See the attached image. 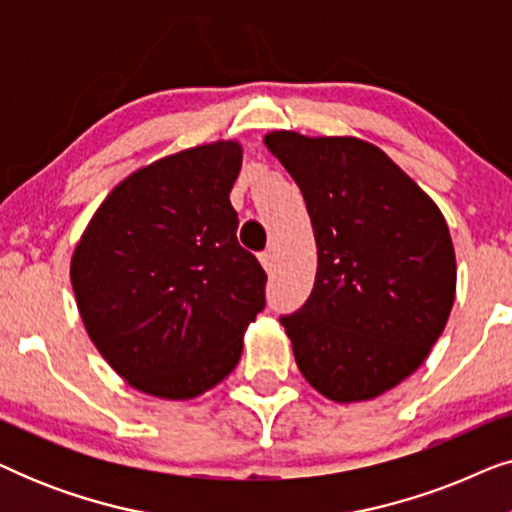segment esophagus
<instances>
[{"label": "esophagus", "instance_id": "1", "mask_svg": "<svg viewBox=\"0 0 512 512\" xmlns=\"http://www.w3.org/2000/svg\"><path fill=\"white\" fill-rule=\"evenodd\" d=\"M258 261H261L265 272H272V268H275V256H272V251H263V254L258 256Z\"/></svg>", "mask_w": 512, "mask_h": 512}]
</instances>
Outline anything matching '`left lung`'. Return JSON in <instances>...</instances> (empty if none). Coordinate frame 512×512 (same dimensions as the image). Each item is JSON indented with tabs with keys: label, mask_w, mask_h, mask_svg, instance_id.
I'll list each match as a JSON object with an SVG mask.
<instances>
[{
	"label": "left lung",
	"mask_w": 512,
	"mask_h": 512,
	"mask_svg": "<svg viewBox=\"0 0 512 512\" xmlns=\"http://www.w3.org/2000/svg\"><path fill=\"white\" fill-rule=\"evenodd\" d=\"M263 142L303 193L317 240L310 298L279 319L300 373L335 403L377 398L422 366L450 319L445 216L363 139L275 130Z\"/></svg>",
	"instance_id": "8db88e82"
}]
</instances>
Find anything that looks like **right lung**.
<instances>
[{
    "label": "right lung",
    "instance_id": "right-lung-1",
    "mask_svg": "<svg viewBox=\"0 0 512 512\" xmlns=\"http://www.w3.org/2000/svg\"><path fill=\"white\" fill-rule=\"evenodd\" d=\"M240 167L237 142L160 158L107 195L76 244L83 326L144 394L188 401L226 380L265 307L268 275L235 235Z\"/></svg>",
    "mask_w": 512,
    "mask_h": 512
}]
</instances>
